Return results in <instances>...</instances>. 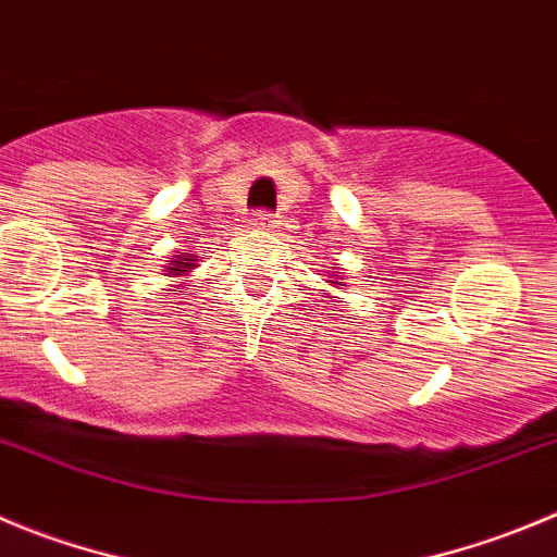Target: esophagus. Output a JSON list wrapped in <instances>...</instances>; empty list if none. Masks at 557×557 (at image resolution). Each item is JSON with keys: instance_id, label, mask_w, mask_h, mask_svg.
<instances>
[{"instance_id": "34e87169", "label": "esophagus", "mask_w": 557, "mask_h": 557, "mask_svg": "<svg viewBox=\"0 0 557 557\" xmlns=\"http://www.w3.org/2000/svg\"><path fill=\"white\" fill-rule=\"evenodd\" d=\"M249 225L255 227V231H274L277 227V220H274V214H267V211H258V214L249 220Z\"/></svg>"}]
</instances>
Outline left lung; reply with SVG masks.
<instances>
[{"label":"left lung","instance_id":"left-lung-1","mask_svg":"<svg viewBox=\"0 0 557 557\" xmlns=\"http://www.w3.org/2000/svg\"><path fill=\"white\" fill-rule=\"evenodd\" d=\"M326 277H330V280H326V283L335 285V288H343V285H346V283H343V274L341 272H332V274H326ZM332 299H335V296H332Z\"/></svg>","mask_w":557,"mask_h":557}]
</instances>
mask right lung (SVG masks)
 <instances>
[{
    "mask_svg": "<svg viewBox=\"0 0 557 557\" xmlns=\"http://www.w3.org/2000/svg\"><path fill=\"white\" fill-rule=\"evenodd\" d=\"M195 267H197L195 252H175V255H170V261L164 263V269H161V272H164V277L178 280V277H189V272ZM186 283H189V280H186ZM181 288H184V285H181Z\"/></svg>",
    "mask_w": 557,
    "mask_h": 557,
    "instance_id": "right-lung-1",
    "label": "right lung"
}]
</instances>
